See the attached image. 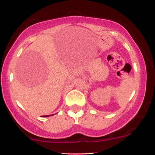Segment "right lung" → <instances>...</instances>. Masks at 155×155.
<instances>
[{"label": "right lung", "mask_w": 155, "mask_h": 155, "mask_svg": "<svg viewBox=\"0 0 155 155\" xmlns=\"http://www.w3.org/2000/svg\"><path fill=\"white\" fill-rule=\"evenodd\" d=\"M51 115H54V114H51ZM51 115H46V116H42V117H47L51 116Z\"/></svg>", "instance_id": "1"}]
</instances>
